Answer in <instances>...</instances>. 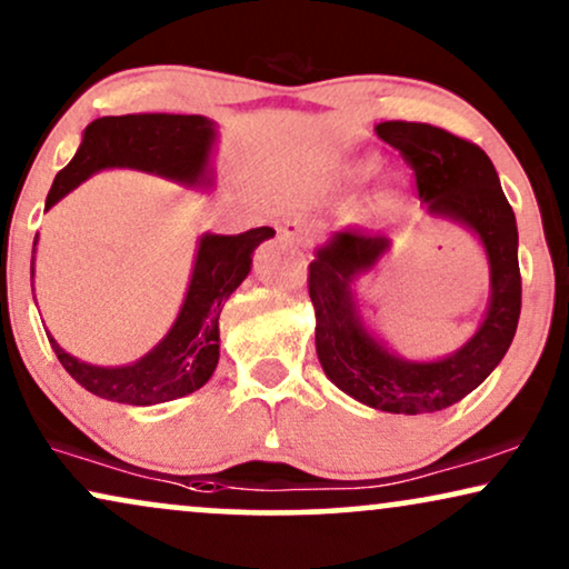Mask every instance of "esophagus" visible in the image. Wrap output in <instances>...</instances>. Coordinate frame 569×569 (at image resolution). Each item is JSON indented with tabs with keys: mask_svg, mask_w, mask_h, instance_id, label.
Wrapping results in <instances>:
<instances>
[{
	"mask_svg": "<svg viewBox=\"0 0 569 569\" xmlns=\"http://www.w3.org/2000/svg\"><path fill=\"white\" fill-rule=\"evenodd\" d=\"M280 236H283V239L293 241V243H299V247H307V243H309L307 226H301L299 220H286L283 226H280Z\"/></svg>",
	"mask_w": 569,
	"mask_h": 569,
	"instance_id": "obj_1",
	"label": "esophagus"
}]
</instances>
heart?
Listing matches in <instances>:
<instances>
[{"instance_id": "b5f03b06", "label": "heart", "mask_w": 569, "mask_h": 569, "mask_svg": "<svg viewBox=\"0 0 569 569\" xmlns=\"http://www.w3.org/2000/svg\"><path fill=\"white\" fill-rule=\"evenodd\" d=\"M378 170V160H362L357 164V172L359 176H372V172Z\"/></svg>"}]
</instances>
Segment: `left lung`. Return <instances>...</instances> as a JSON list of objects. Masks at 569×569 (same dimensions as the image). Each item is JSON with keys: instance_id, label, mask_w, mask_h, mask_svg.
<instances>
[{"instance_id": "8db88e82", "label": "left lung", "mask_w": 569, "mask_h": 569, "mask_svg": "<svg viewBox=\"0 0 569 569\" xmlns=\"http://www.w3.org/2000/svg\"><path fill=\"white\" fill-rule=\"evenodd\" d=\"M415 170L417 197L478 233L491 264V305L483 326L457 355L438 362H405L376 341L359 320L351 280L388 251L383 233L347 228L309 262L315 347L326 376L362 405L393 415L438 412L476 391L507 355L522 307L517 222L493 162L478 143L430 123L386 120L376 126Z\"/></svg>"}]
</instances>
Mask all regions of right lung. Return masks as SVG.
<instances>
[{
  "mask_svg": "<svg viewBox=\"0 0 569 569\" xmlns=\"http://www.w3.org/2000/svg\"><path fill=\"white\" fill-rule=\"evenodd\" d=\"M212 141L214 126L201 114L149 112L93 120L83 131L73 160L57 172L47 193V210L104 168H139L181 183H204ZM270 236L276 231L268 226L239 236L207 233L199 241L197 264L176 326L160 347L139 362L126 368H93L78 362L49 338L57 359L86 391L120 405H162L197 391L218 368L222 305L249 276L251 254Z\"/></svg>",
  "mask_w": 569,
  "mask_h": 569,
  "instance_id": "obj_1",
  "label": "right lung"
}]
</instances>
